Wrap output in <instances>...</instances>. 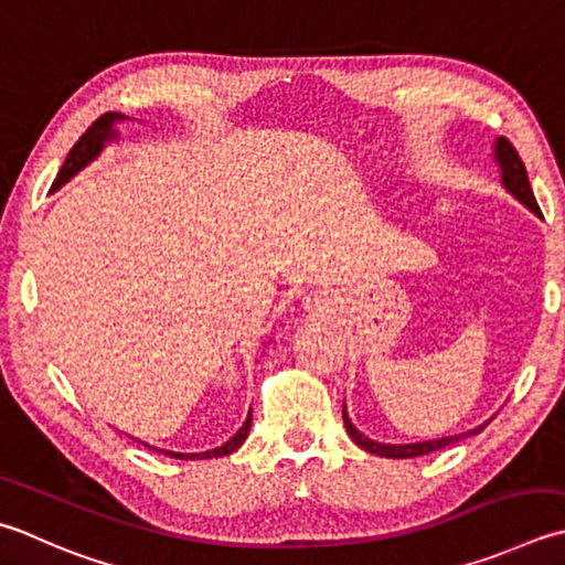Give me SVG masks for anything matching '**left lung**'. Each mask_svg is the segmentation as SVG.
<instances>
[{
    "instance_id": "left-lung-1",
    "label": "left lung",
    "mask_w": 565,
    "mask_h": 565,
    "mask_svg": "<svg viewBox=\"0 0 565 565\" xmlns=\"http://www.w3.org/2000/svg\"><path fill=\"white\" fill-rule=\"evenodd\" d=\"M494 159L497 163H500L502 169V183L507 191H510L514 198H519L529 210H534L536 215H541L539 210V203L534 198V191L532 185H529V175H526V166L524 161L519 159L516 149L512 147L510 139L500 137L494 143ZM342 422H345V428H348V436L355 440V444L360 448H364L367 452H374V456H382V458H416V456H426V452H434V450H440L446 448L450 444H456V440L466 438V436H472V434H480V430L488 426L482 424L478 428L468 430V434H460V436H448V438H438V440H424V444H408V446H386V444H377V440H370L367 436H362L360 430L350 424V418L345 414V406H342Z\"/></svg>"
}]
</instances>
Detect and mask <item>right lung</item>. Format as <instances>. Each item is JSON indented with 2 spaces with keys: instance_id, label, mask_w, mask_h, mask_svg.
Here are the masks:
<instances>
[{
  "instance_id": "1",
  "label": "right lung",
  "mask_w": 565,
  "mask_h": 565,
  "mask_svg": "<svg viewBox=\"0 0 565 565\" xmlns=\"http://www.w3.org/2000/svg\"><path fill=\"white\" fill-rule=\"evenodd\" d=\"M119 119H125L119 113H105L103 117H97L90 127H87L85 135L73 143V149L68 151V157H65V163L61 166V171H58V175H55V181H53V191H55V188H61L68 179H73V175H75L77 171H81L83 166L90 163V161L97 157V153L103 151L105 141L117 137L113 125H115V121H119ZM249 426H252V412H249V416H247L245 426H242V428L237 430V434L227 440L225 446H220V448H215V450H205V452H171V450H159V452H163V456H171V458H179V460L223 458V456H230V452H235L242 444H245V438H247V434H249ZM143 446H147V444H143ZM147 448H149V450H157V448H151V446H147Z\"/></svg>"
}]
</instances>
